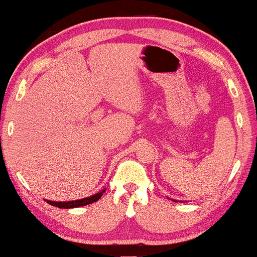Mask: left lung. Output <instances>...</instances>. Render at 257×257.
I'll list each match as a JSON object with an SVG mask.
<instances>
[{"instance_id": "1", "label": "left lung", "mask_w": 257, "mask_h": 257, "mask_svg": "<svg viewBox=\"0 0 257 257\" xmlns=\"http://www.w3.org/2000/svg\"><path fill=\"white\" fill-rule=\"evenodd\" d=\"M174 202H176V200H175V199H174Z\"/></svg>"}]
</instances>
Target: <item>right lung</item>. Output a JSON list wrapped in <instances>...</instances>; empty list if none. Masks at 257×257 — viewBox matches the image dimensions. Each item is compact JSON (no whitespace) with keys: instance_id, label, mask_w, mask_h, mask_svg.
<instances>
[{"instance_id":"add662e5","label":"right lung","mask_w":257,"mask_h":257,"mask_svg":"<svg viewBox=\"0 0 257 257\" xmlns=\"http://www.w3.org/2000/svg\"><path fill=\"white\" fill-rule=\"evenodd\" d=\"M105 192V190H102L101 192L95 193L94 196L87 197V198L83 199H77V200H71V202H52V200H47L48 204H51L53 206H58L60 209H70V208H78V206H84L88 204H91V203L96 202L101 198L102 193Z\"/></svg>"}]
</instances>
